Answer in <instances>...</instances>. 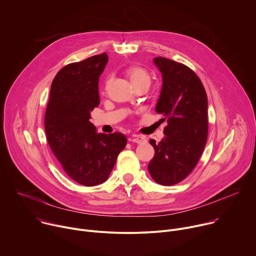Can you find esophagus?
Here are the masks:
<instances>
[{"mask_svg": "<svg viewBox=\"0 0 256 256\" xmlns=\"http://www.w3.org/2000/svg\"><path fill=\"white\" fill-rule=\"evenodd\" d=\"M130 140L132 142H136V144H144L146 142V138L144 136H140V134H134Z\"/></svg>", "mask_w": 256, "mask_h": 256, "instance_id": "obj_1", "label": "esophagus"}]
</instances>
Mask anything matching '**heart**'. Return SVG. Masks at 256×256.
<instances>
[{
	"instance_id": "b5f03b06",
	"label": "heart",
	"mask_w": 256,
	"mask_h": 256,
	"mask_svg": "<svg viewBox=\"0 0 256 256\" xmlns=\"http://www.w3.org/2000/svg\"><path fill=\"white\" fill-rule=\"evenodd\" d=\"M126 72L128 78L130 79V81L134 87L138 84H142V83L150 84L151 78H150L149 72L142 66H132L128 68Z\"/></svg>"
}]
</instances>
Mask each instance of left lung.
<instances>
[{"mask_svg": "<svg viewBox=\"0 0 256 256\" xmlns=\"http://www.w3.org/2000/svg\"><path fill=\"white\" fill-rule=\"evenodd\" d=\"M162 89L156 112L165 116L164 138L150 140L155 156L148 165L152 178L161 186H174L196 166L208 138V97L196 72L184 64L158 56Z\"/></svg>", "mask_w": 256, "mask_h": 256, "instance_id": "8db88e82", "label": "left lung"}]
</instances>
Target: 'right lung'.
<instances>
[{
    "mask_svg": "<svg viewBox=\"0 0 256 256\" xmlns=\"http://www.w3.org/2000/svg\"><path fill=\"white\" fill-rule=\"evenodd\" d=\"M103 52L72 62L56 75L44 116L50 147L66 175L85 186L104 182L126 148L124 134H98L90 112L100 103L98 82L107 64Z\"/></svg>",
    "mask_w": 256,
    "mask_h": 256,
    "instance_id": "obj_1",
    "label": "right lung"
}]
</instances>
